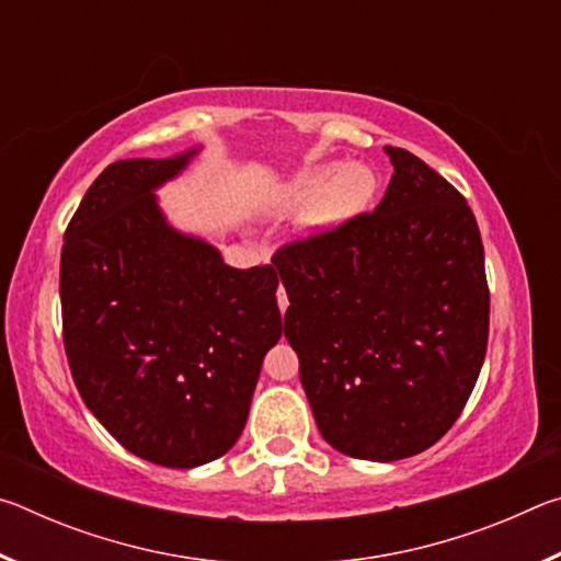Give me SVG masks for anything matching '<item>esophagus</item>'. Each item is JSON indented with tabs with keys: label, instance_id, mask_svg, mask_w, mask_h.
<instances>
[{
	"label": "esophagus",
	"instance_id": "1",
	"mask_svg": "<svg viewBox=\"0 0 561 561\" xmlns=\"http://www.w3.org/2000/svg\"><path fill=\"white\" fill-rule=\"evenodd\" d=\"M277 301H279V309L287 311L289 299H287V291H284V287H279V291H277Z\"/></svg>",
	"mask_w": 561,
	"mask_h": 561
}]
</instances>
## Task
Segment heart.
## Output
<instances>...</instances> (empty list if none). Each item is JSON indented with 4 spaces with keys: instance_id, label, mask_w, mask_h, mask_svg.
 <instances>
[{
    "instance_id": "obj_1",
    "label": "heart",
    "mask_w": 561,
    "mask_h": 561,
    "mask_svg": "<svg viewBox=\"0 0 561 561\" xmlns=\"http://www.w3.org/2000/svg\"><path fill=\"white\" fill-rule=\"evenodd\" d=\"M378 193V175L366 163H317L299 170L284 183L279 207L309 205L301 232L327 234L368 210Z\"/></svg>"
}]
</instances>
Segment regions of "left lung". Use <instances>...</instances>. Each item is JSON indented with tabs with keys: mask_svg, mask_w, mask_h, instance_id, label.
Wrapping results in <instances>:
<instances>
[{
	"mask_svg": "<svg viewBox=\"0 0 561 561\" xmlns=\"http://www.w3.org/2000/svg\"><path fill=\"white\" fill-rule=\"evenodd\" d=\"M374 213L274 254L284 336L324 440L391 462L438 443L478 381L490 331L485 250L465 197L403 148Z\"/></svg>",
	"mask_w": 561,
	"mask_h": 561,
	"instance_id": "obj_1",
	"label": "left lung"
}]
</instances>
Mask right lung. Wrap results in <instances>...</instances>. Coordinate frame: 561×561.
Listing matches in <instances>:
<instances>
[{"label": "right lung", "instance_id": "add662e5", "mask_svg": "<svg viewBox=\"0 0 561 561\" xmlns=\"http://www.w3.org/2000/svg\"><path fill=\"white\" fill-rule=\"evenodd\" d=\"M197 153L103 170L66 227L59 277L83 403L123 448L180 470L237 443L262 360L282 336L272 264L234 270L160 210L156 190Z\"/></svg>", "mask_w": 561, "mask_h": 561}]
</instances>
